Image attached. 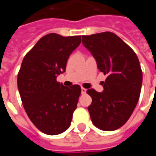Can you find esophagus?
<instances>
[{"label": "esophagus", "instance_id": "1", "mask_svg": "<svg viewBox=\"0 0 156 156\" xmlns=\"http://www.w3.org/2000/svg\"><path fill=\"white\" fill-rule=\"evenodd\" d=\"M86 91H87V89H85L84 88H81L82 94H86Z\"/></svg>", "mask_w": 156, "mask_h": 156}]
</instances>
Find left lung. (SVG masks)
I'll list each match as a JSON object with an SVG mask.
<instances>
[{
	"label": "left lung",
	"instance_id": "1",
	"mask_svg": "<svg viewBox=\"0 0 156 156\" xmlns=\"http://www.w3.org/2000/svg\"><path fill=\"white\" fill-rule=\"evenodd\" d=\"M82 37L98 70L107 75L104 91L87 90L92 98L88 107L91 120L99 129L115 130L127 122L139 101L143 78L140 62L135 52L113 32Z\"/></svg>",
	"mask_w": 156,
	"mask_h": 156
}]
</instances>
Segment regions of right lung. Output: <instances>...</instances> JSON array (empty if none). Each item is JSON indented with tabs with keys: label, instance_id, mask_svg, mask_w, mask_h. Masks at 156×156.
<instances>
[{
	"label": "right lung",
	"instance_id": "obj_1",
	"mask_svg": "<svg viewBox=\"0 0 156 156\" xmlns=\"http://www.w3.org/2000/svg\"><path fill=\"white\" fill-rule=\"evenodd\" d=\"M81 43V36L42 37L26 54L17 76L22 105L32 124L49 135L62 134L71 124L81 94L79 85L57 82L69 56Z\"/></svg>",
	"mask_w": 156,
	"mask_h": 156
}]
</instances>
